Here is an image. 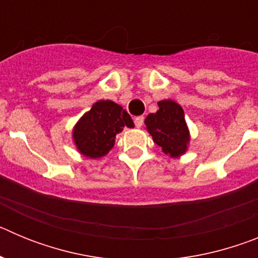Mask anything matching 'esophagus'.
Wrapping results in <instances>:
<instances>
[{
    "mask_svg": "<svg viewBox=\"0 0 258 258\" xmlns=\"http://www.w3.org/2000/svg\"><path fill=\"white\" fill-rule=\"evenodd\" d=\"M143 121H145V117H143V116H138V117L134 118V124H136L137 127L142 126Z\"/></svg>",
    "mask_w": 258,
    "mask_h": 258,
    "instance_id": "esophagus-1",
    "label": "esophagus"
}]
</instances>
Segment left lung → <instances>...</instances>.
<instances>
[{"mask_svg": "<svg viewBox=\"0 0 258 258\" xmlns=\"http://www.w3.org/2000/svg\"><path fill=\"white\" fill-rule=\"evenodd\" d=\"M155 113H150L145 120L147 132L152 140L160 146L164 154L179 157L187 151L190 132L184 120V112L178 103L172 99L157 102Z\"/></svg>", "mask_w": 258, "mask_h": 258, "instance_id": "8db88e82", "label": "left lung"}]
</instances>
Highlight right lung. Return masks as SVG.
I'll return each instance as SVG.
<instances>
[{
	"mask_svg": "<svg viewBox=\"0 0 258 258\" xmlns=\"http://www.w3.org/2000/svg\"><path fill=\"white\" fill-rule=\"evenodd\" d=\"M125 126L133 127L134 122L121 106L112 101H98L77 121L72 137L80 154L98 159L111 151L116 134Z\"/></svg>",
	"mask_w": 258,
	"mask_h": 258,
	"instance_id": "add662e5",
	"label": "right lung"
}]
</instances>
